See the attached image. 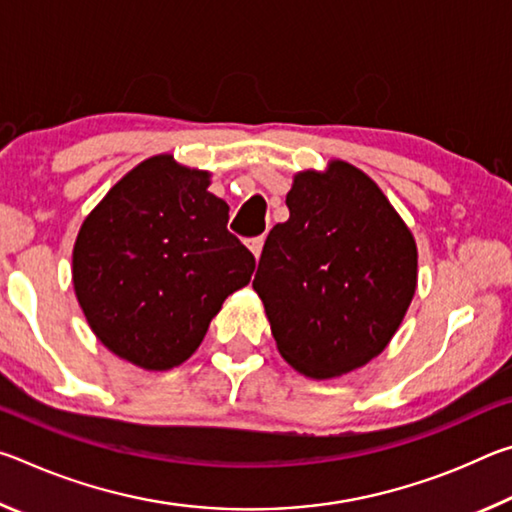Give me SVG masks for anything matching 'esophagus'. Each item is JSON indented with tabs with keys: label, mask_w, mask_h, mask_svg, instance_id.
Instances as JSON below:
<instances>
[{
	"label": "esophagus",
	"mask_w": 512,
	"mask_h": 512,
	"mask_svg": "<svg viewBox=\"0 0 512 512\" xmlns=\"http://www.w3.org/2000/svg\"><path fill=\"white\" fill-rule=\"evenodd\" d=\"M248 248H250V253L255 255V259H259V255H262V248H264V237L248 239Z\"/></svg>",
	"instance_id": "obj_1"
}]
</instances>
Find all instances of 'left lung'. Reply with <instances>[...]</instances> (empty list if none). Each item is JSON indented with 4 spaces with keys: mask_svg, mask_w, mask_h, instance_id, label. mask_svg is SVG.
<instances>
[{
    "mask_svg": "<svg viewBox=\"0 0 512 512\" xmlns=\"http://www.w3.org/2000/svg\"><path fill=\"white\" fill-rule=\"evenodd\" d=\"M287 207L253 289L282 357L307 377H339L393 339L415 293L418 248L384 192L348 162L298 173Z\"/></svg>",
    "mask_w": 512,
    "mask_h": 512,
    "instance_id": "left-lung-1",
    "label": "left lung"
}]
</instances>
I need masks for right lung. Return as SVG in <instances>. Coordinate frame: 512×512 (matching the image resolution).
<instances>
[{
    "label": "right lung",
    "instance_id": "right-lung-1",
    "mask_svg": "<svg viewBox=\"0 0 512 512\" xmlns=\"http://www.w3.org/2000/svg\"><path fill=\"white\" fill-rule=\"evenodd\" d=\"M210 173L171 155L137 164L83 221L72 280L97 339L144 370H169L201 345L255 257L228 232Z\"/></svg>",
    "mask_w": 512,
    "mask_h": 512
}]
</instances>
